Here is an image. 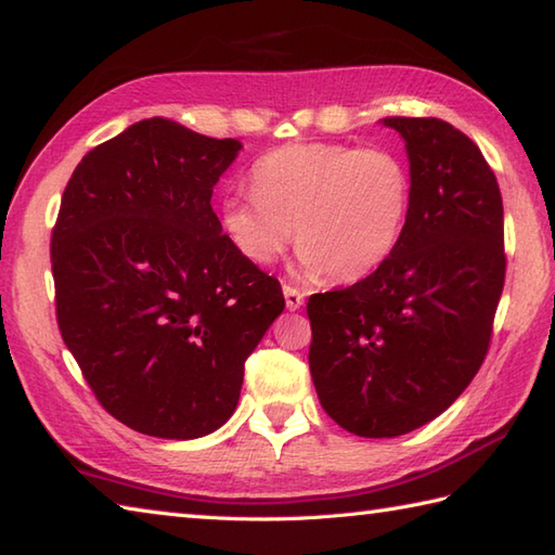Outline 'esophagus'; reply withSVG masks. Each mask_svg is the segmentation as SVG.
Segmentation results:
<instances>
[{
  "label": "esophagus",
  "mask_w": 555,
  "mask_h": 555,
  "mask_svg": "<svg viewBox=\"0 0 555 555\" xmlns=\"http://www.w3.org/2000/svg\"><path fill=\"white\" fill-rule=\"evenodd\" d=\"M284 298H286V308L293 310H300L302 306V293L293 286H284Z\"/></svg>",
  "instance_id": "obj_1"
}]
</instances>
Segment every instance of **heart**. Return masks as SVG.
<instances>
[{
	"mask_svg": "<svg viewBox=\"0 0 555 555\" xmlns=\"http://www.w3.org/2000/svg\"><path fill=\"white\" fill-rule=\"evenodd\" d=\"M249 194L221 202V228L253 264L286 253L296 228L302 276L358 281L395 253L411 209V178L392 151L288 144L253 168Z\"/></svg>",
	"mask_w": 555,
	"mask_h": 555,
	"instance_id": "obj_1",
	"label": "heart"
}]
</instances>
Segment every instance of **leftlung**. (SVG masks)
I'll return each instance as SVG.
<instances>
[{
    "instance_id": "left-lung-1",
    "label": "left lung",
    "mask_w": 555,
    "mask_h": 555,
    "mask_svg": "<svg viewBox=\"0 0 555 555\" xmlns=\"http://www.w3.org/2000/svg\"><path fill=\"white\" fill-rule=\"evenodd\" d=\"M383 125L409 158L404 233L371 276L308 300L320 404L361 438L404 436L452 406L483 363L505 284L503 199L479 146L436 117Z\"/></svg>"
}]
</instances>
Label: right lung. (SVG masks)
<instances>
[{
  "mask_svg": "<svg viewBox=\"0 0 555 555\" xmlns=\"http://www.w3.org/2000/svg\"><path fill=\"white\" fill-rule=\"evenodd\" d=\"M241 149L141 119L89 151L62 194L50 245L62 339L107 414L144 436L219 430L247 356L284 312L279 281L211 209Z\"/></svg>",
  "mask_w": 555,
  "mask_h": 555,
  "instance_id": "right-lung-1",
  "label": "right lung"
}]
</instances>
